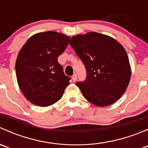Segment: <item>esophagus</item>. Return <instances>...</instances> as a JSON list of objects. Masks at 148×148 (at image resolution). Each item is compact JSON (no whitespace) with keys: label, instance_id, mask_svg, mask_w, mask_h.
Returning <instances> with one entry per match:
<instances>
[{"label":"esophagus","instance_id":"34e87169","mask_svg":"<svg viewBox=\"0 0 148 148\" xmlns=\"http://www.w3.org/2000/svg\"><path fill=\"white\" fill-rule=\"evenodd\" d=\"M72 80L74 82H76L77 80V75L76 74H74V75L72 76Z\"/></svg>","mask_w":148,"mask_h":148}]
</instances>
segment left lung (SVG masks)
<instances>
[{
  "mask_svg": "<svg viewBox=\"0 0 148 148\" xmlns=\"http://www.w3.org/2000/svg\"><path fill=\"white\" fill-rule=\"evenodd\" d=\"M69 44L86 69L84 81L76 83L85 99L98 107L117 102L126 91L131 76L123 46L97 32L74 36Z\"/></svg>",
  "mask_w": 148,
  "mask_h": 148,
  "instance_id": "obj_1",
  "label": "left lung"
}]
</instances>
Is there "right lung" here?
Listing matches in <instances>:
<instances>
[{"label": "right lung", "mask_w": 148, "mask_h": 148, "mask_svg": "<svg viewBox=\"0 0 148 148\" xmlns=\"http://www.w3.org/2000/svg\"><path fill=\"white\" fill-rule=\"evenodd\" d=\"M69 36L46 31L32 36L18 54L16 77L23 95L32 104L47 107L62 98L71 77L66 76L58 57Z\"/></svg>", "instance_id": "right-lung-1"}]
</instances>
